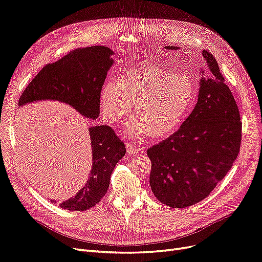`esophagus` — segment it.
Instances as JSON below:
<instances>
[{
  "label": "esophagus",
  "mask_w": 262,
  "mask_h": 262,
  "mask_svg": "<svg viewBox=\"0 0 262 262\" xmlns=\"http://www.w3.org/2000/svg\"><path fill=\"white\" fill-rule=\"evenodd\" d=\"M126 151H127V153L129 155L135 156V155H137L139 153L140 149H139V147H137V146H135L132 143H126Z\"/></svg>",
  "instance_id": "obj_1"
}]
</instances>
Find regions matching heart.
<instances>
[{
    "label": "heart",
    "mask_w": 262,
    "mask_h": 262,
    "mask_svg": "<svg viewBox=\"0 0 262 262\" xmlns=\"http://www.w3.org/2000/svg\"><path fill=\"white\" fill-rule=\"evenodd\" d=\"M197 84L186 72L174 73L157 65L130 68L120 82L106 81L99 91L105 120L115 125L126 119L135 105V135L146 133L153 140H164L177 133L194 106Z\"/></svg>",
    "instance_id": "1"
}]
</instances>
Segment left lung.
<instances>
[{
	"label": "left lung",
	"mask_w": 262,
	"mask_h": 262,
	"mask_svg": "<svg viewBox=\"0 0 262 262\" xmlns=\"http://www.w3.org/2000/svg\"><path fill=\"white\" fill-rule=\"evenodd\" d=\"M202 56L194 110L171 137L147 150L151 189L170 208L190 207L208 197L240 151L242 123L236 103L214 56L207 50Z\"/></svg>",
	"instance_id": "1"
}]
</instances>
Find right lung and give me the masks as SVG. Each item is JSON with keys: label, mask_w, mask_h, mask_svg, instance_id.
Listing matches in <instances>:
<instances>
[{"label": "right lung", "mask_w": 262, "mask_h": 262, "mask_svg": "<svg viewBox=\"0 0 262 262\" xmlns=\"http://www.w3.org/2000/svg\"><path fill=\"white\" fill-rule=\"evenodd\" d=\"M113 51L105 46L76 49L45 66L19 99V107L38 100H56L73 107L90 120L99 117V91L113 65ZM92 169L77 195L60 203L70 211H85L100 201L110 184L116 165L125 155L123 141L108 125L89 127ZM54 202V200H50Z\"/></svg>", "instance_id": "obj_1"}]
</instances>
